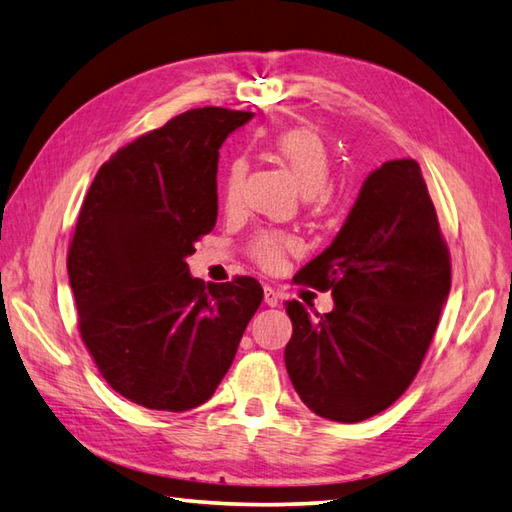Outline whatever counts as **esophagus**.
<instances>
[{
  "instance_id": "1",
  "label": "esophagus",
  "mask_w": 512,
  "mask_h": 512,
  "mask_svg": "<svg viewBox=\"0 0 512 512\" xmlns=\"http://www.w3.org/2000/svg\"><path fill=\"white\" fill-rule=\"evenodd\" d=\"M264 302L268 306H277L279 304V293L273 286H264Z\"/></svg>"
}]
</instances>
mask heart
<instances>
[{"instance_id":"obj_1","label":"heart","mask_w":512,"mask_h":512,"mask_svg":"<svg viewBox=\"0 0 512 512\" xmlns=\"http://www.w3.org/2000/svg\"><path fill=\"white\" fill-rule=\"evenodd\" d=\"M270 150H273L279 162H284L288 166V170L293 173V177L297 179L306 195H313L315 199L326 197L330 155L322 135L302 126L284 128L270 137ZM246 170L248 166L244 159H233V162H230L222 190L226 208L237 206L239 195H242ZM295 246V237L279 233V230H262V233L250 242V255H253L255 262L262 266L273 268L282 264L284 255Z\"/></svg>"}]
</instances>
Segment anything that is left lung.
<instances>
[{"label": "left lung", "instance_id": "obj_1", "mask_svg": "<svg viewBox=\"0 0 512 512\" xmlns=\"http://www.w3.org/2000/svg\"><path fill=\"white\" fill-rule=\"evenodd\" d=\"M333 293L310 315L293 299L286 370L315 415L355 424L382 413L413 384L450 290V253L415 159L373 170L322 255L297 273Z\"/></svg>", "mask_w": 512, "mask_h": 512}]
</instances>
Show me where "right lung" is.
<instances>
[{
  "mask_svg": "<svg viewBox=\"0 0 512 512\" xmlns=\"http://www.w3.org/2000/svg\"><path fill=\"white\" fill-rule=\"evenodd\" d=\"M253 113L193 108L102 164L68 246L82 342L128 402L182 413L213 397L264 299L253 277L204 284L186 257L217 222L219 146Z\"/></svg>",
  "mask_w": 512,
  "mask_h": 512,
  "instance_id": "1",
  "label": "right lung"
}]
</instances>
